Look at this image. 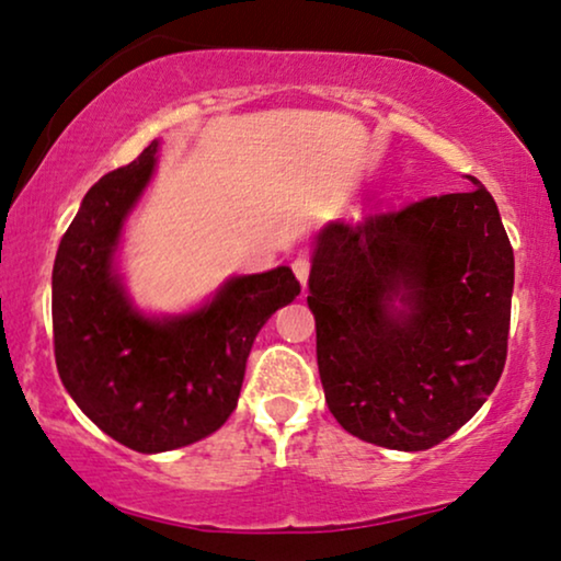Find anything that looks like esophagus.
I'll list each match as a JSON object with an SVG mask.
<instances>
[{
	"instance_id": "esophagus-1",
	"label": "esophagus",
	"mask_w": 561,
	"mask_h": 561,
	"mask_svg": "<svg viewBox=\"0 0 561 561\" xmlns=\"http://www.w3.org/2000/svg\"><path fill=\"white\" fill-rule=\"evenodd\" d=\"M290 267H294L296 278L301 280V286H306V280H309V273H311V260L306 255H298Z\"/></svg>"
}]
</instances>
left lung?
Returning <instances> with one entry per match:
<instances>
[{
  "mask_svg": "<svg viewBox=\"0 0 561 561\" xmlns=\"http://www.w3.org/2000/svg\"><path fill=\"white\" fill-rule=\"evenodd\" d=\"M472 183L317 237L319 375L329 411L357 439L432 449L501 380L513 248L493 196Z\"/></svg>",
  "mask_w": 561,
  "mask_h": 561,
  "instance_id": "left-lung-1",
  "label": "left lung"
}]
</instances>
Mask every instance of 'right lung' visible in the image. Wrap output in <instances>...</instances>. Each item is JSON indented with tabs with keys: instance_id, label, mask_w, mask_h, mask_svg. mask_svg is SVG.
<instances>
[{
	"instance_id": "1",
	"label": "right lung",
	"mask_w": 561,
	"mask_h": 561,
	"mask_svg": "<svg viewBox=\"0 0 561 561\" xmlns=\"http://www.w3.org/2000/svg\"><path fill=\"white\" fill-rule=\"evenodd\" d=\"M158 140L89 188L53 265V347L76 405L112 439L152 455L217 432L237 409L252 342L301 294L290 267L240 275L198 311L148 319L114 275L125 217Z\"/></svg>"
}]
</instances>
